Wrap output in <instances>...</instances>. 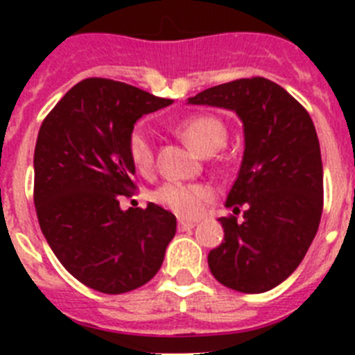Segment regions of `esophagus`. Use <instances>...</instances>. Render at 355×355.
I'll use <instances>...</instances> for the list:
<instances>
[{
    "label": "esophagus",
    "mask_w": 355,
    "mask_h": 355,
    "mask_svg": "<svg viewBox=\"0 0 355 355\" xmlns=\"http://www.w3.org/2000/svg\"><path fill=\"white\" fill-rule=\"evenodd\" d=\"M193 225H196V224H193L192 220H180V222H178V229H180V231H190Z\"/></svg>",
    "instance_id": "1"
}]
</instances>
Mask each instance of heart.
Masks as SVG:
<instances>
[{"label": "heart", "instance_id": "heart-1", "mask_svg": "<svg viewBox=\"0 0 355 355\" xmlns=\"http://www.w3.org/2000/svg\"><path fill=\"white\" fill-rule=\"evenodd\" d=\"M175 130L197 153L205 156L213 155L215 150L220 149L227 139L225 124L211 114L188 115L178 122ZM128 153H130L131 163L139 172L146 174L153 168V162H155L153 142L144 126H137L131 130L130 137H128ZM209 193L211 190L206 184L168 181V183L162 184L153 197L158 205L165 206L175 215L197 216L205 208Z\"/></svg>", "mask_w": 355, "mask_h": 355}]
</instances>
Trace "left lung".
I'll list each match as a JSON object with an SVG mask.
<instances>
[{
  "mask_svg": "<svg viewBox=\"0 0 355 355\" xmlns=\"http://www.w3.org/2000/svg\"><path fill=\"white\" fill-rule=\"evenodd\" d=\"M220 106L243 122L245 150L218 218L224 241L209 250L213 277L241 293H263L293 274L318 231L324 167L315 124L293 96L266 78H241L188 99Z\"/></svg>",
  "mask_w": 355,
  "mask_h": 355,
  "instance_id": "8db88e82",
  "label": "left lung"
}]
</instances>
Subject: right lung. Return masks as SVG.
Returning <instances> with one entry per match:
<instances>
[{
    "mask_svg": "<svg viewBox=\"0 0 355 355\" xmlns=\"http://www.w3.org/2000/svg\"><path fill=\"white\" fill-rule=\"evenodd\" d=\"M168 105L128 83L87 78L39 130L33 200L42 234L65 270L101 293L144 286L175 234V216L162 206L119 205L137 190L128 153L135 122Z\"/></svg>",
    "mask_w": 355,
    "mask_h": 355,
    "instance_id": "1",
    "label": "right lung"
}]
</instances>
